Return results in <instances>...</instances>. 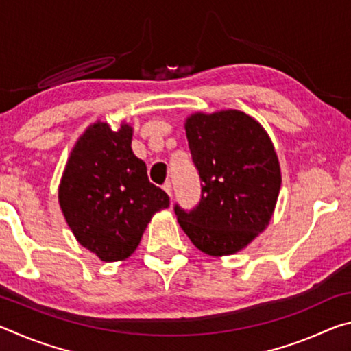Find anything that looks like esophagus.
I'll return each mask as SVG.
<instances>
[{
  "label": "esophagus",
  "instance_id": "34e87169",
  "mask_svg": "<svg viewBox=\"0 0 351 351\" xmlns=\"http://www.w3.org/2000/svg\"><path fill=\"white\" fill-rule=\"evenodd\" d=\"M162 189H164V192L169 195V197H171V184L170 182H165L164 186H162Z\"/></svg>",
  "mask_w": 351,
  "mask_h": 351
}]
</instances>
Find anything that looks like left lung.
<instances>
[{
  "label": "left lung",
  "mask_w": 351,
  "mask_h": 351,
  "mask_svg": "<svg viewBox=\"0 0 351 351\" xmlns=\"http://www.w3.org/2000/svg\"><path fill=\"white\" fill-rule=\"evenodd\" d=\"M184 128L203 195L192 212L175 207L178 223L201 252H240L274 215L282 186L274 144L257 119L232 108L195 111Z\"/></svg>",
  "instance_id": "8db88e82"
}]
</instances>
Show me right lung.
<instances>
[{
    "instance_id": "1",
    "label": "right lung",
    "mask_w": 351,
    "mask_h": 351,
    "mask_svg": "<svg viewBox=\"0 0 351 351\" xmlns=\"http://www.w3.org/2000/svg\"><path fill=\"white\" fill-rule=\"evenodd\" d=\"M133 127L96 121L71 150L58 184V204L71 232L102 261H122L139 246L153 215L167 209V193L148 181L132 150Z\"/></svg>"
}]
</instances>
